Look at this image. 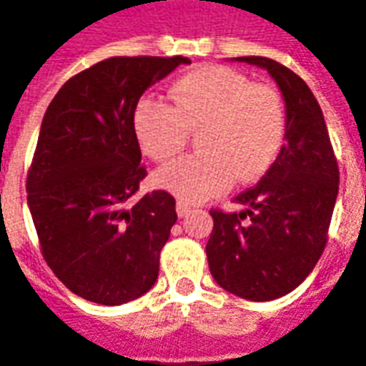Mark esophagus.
<instances>
[{"mask_svg":"<svg viewBox=\"0 0 366 366\" xmlns=\"http://www.w3.org/2000/svg\"><path fill=\"white\" fill-rule=\"evenodd\" d=\"M190 209L192 207L188 206L186 202H178V204H176V212H178V215H180V217H186V215L190 214Z\"/></svg>","mask_w":366,"mask_h":366,"instance_id":"esophagus-1","label":"esophagus"}]
</instances>
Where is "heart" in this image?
<instances>
[{"instance_id": "heart-1", "label": "heart", "mask_w": 366, "mask_h": 366, "mask_svg": "<svg viewBox=\"0 0 366 366\" xmlns=\"http://www.w3.org/2000/svg\"><path fill=\"white\" fill-rule=\"evenodd\" d=\"M133 133L152 160L174 157L190 133H198V152L159 168L154 180L184 202H202L227 190L233 180L253 182L269 170L282 149L286 105L274 86L206 64L170 86L168 104L141 99Z\"/></svg>"}]
</instances>
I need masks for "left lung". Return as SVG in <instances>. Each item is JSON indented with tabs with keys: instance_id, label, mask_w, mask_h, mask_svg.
<instances>
[{
	"instance_id": "8db88e82",
	"label": "left lung",
	"mask_w": 366,
	"mask_h": 366,
	"mask_svg": "<svg viewBox=\"0 0 366 366\" xmlns=\"http://www.w3.org/2000/svg\"><path fill=\"white\" fill-rule=\"evenodd\" d=\"M235 60L269 70L286 102V144L269 172L235 202L243 212L212 209L206 245L215 282L235 296L267 302L306 280L327 245L339 167L322 107L290 68L264 56Z\"/></svg>"
}]
</instances>
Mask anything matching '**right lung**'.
<instances>
[{
	"mask_svg": "<svg viewBox=\"0 0 366 366\" xmlns=\"http://www.w3.org/2000/svg\"><path fill=\"white\" fill-rule=\"evenodd\" d=\"M186 56H112L72 76L43 117L27 202L44 261L76 296L119 306L159 276L176 223L164 190L137 198L147 176L133 133L144 90Z\"/></svg>",
	"mask_w": 366,
	"mask_h": 366,
	"instance_id": "add662e5",
	"label": "right lung"
}]
</instances>
